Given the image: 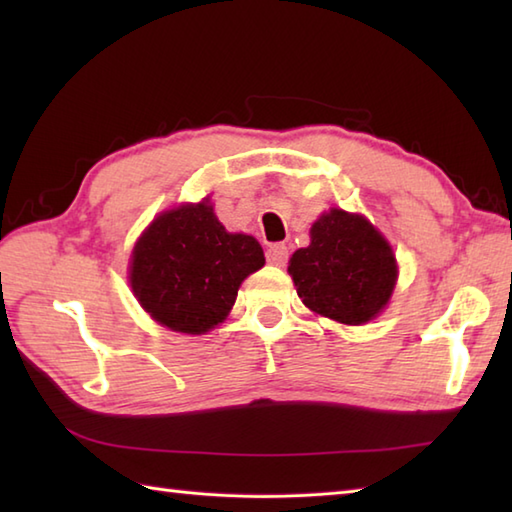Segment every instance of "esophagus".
Segmentation results:
<instances>
[{"mask_svg":"<svg viewBox=\"0 0 512 512\" xmlns=\"http://www.w3.org/2000/svg\"><path fill=\"white\" fill-rule=\"evenodd\" d=\"M268 264L273 266H284L288 262V246L286 244H273L266 250Z\"/></svg>","mask_w":512,"mask_h":512,"instance_id":"1","label":"esophagus"}]
</instances>
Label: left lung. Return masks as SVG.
<instances>
[{"mask_svg": "<svg viewBox=\"0 0 512 512\" xmlns=\"http://www.w3.org/2000/svg\"><path fill=\"white\" fill-rule=\"evenodd\" d=\"M288 273L306 306L345 325L383 312L394 292V250L363 215L332 209L310 228V246L295 250Z\"/></svg>", "mask_w": 512, "mask_h": 512, "instance_id": "left-lung-1", "label": "left lung"}]
</instances>
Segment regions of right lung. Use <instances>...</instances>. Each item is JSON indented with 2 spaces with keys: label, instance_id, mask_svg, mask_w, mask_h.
Wrapping results in <instances>:
<instances>
[{
  "label": "right lung",
  "instance_id": "obj_1",
  "mask_svg": "<svg viewBox=\"0 0 512 512\" xmlns=\"http://www.w3.org/2000/svg\"><path fill=\"white\" fill-rule=\"evenodd\" d=\"M253 235L228 233L209 198L160 213L134 246L129 284L151 319L204 334L226 319L242 281L264 266Z\"/></svg>",
  "mask_w": 512,
  "mask_h": 512
}]
</instances>
